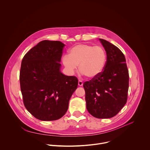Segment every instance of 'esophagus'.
Instances as JSON below:
<instances>
[{"mask_svg":"<svg viewBox=\"0 0 150 150\" xmlns=\"http://www.w3.org/2000/svg\"><path fill=\"white\" fill-rule=\"evenodd\" d=\"M78 84H79V86H82L83 85V81H82L79 80V82H78Z\"/></svg>","mask_w":150,"mask_h":150,"instance_id":"34e87169","label":"esophagus"}]
</instances>
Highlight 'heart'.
I'll list each match as a JSON object with an SVG mask.
<instances>
[{
  "label": "heart",
  "instance_id": "b5f03b06",
  "mask_svg": "<svg viewBox=\"0 0 150 150\" xmlns=\"http://www.w3.org/2000/svg\"><path fill=\"white\" fill-rule=\"evenodd\" d=\"M107 62V54L101 46L78 45L70 50L69 55L62 58V62L69 74H73L78 69L89 78H95L104 70Z\"/></svg>",
  "mask_w": 150,
  "mask_h": 150
}]
</instances>
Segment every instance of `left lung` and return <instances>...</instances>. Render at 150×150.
I'll list each match as a JSON object with an SVG mask.
<instances>
[{
	"label": "left lung",
	"mask_w": 150,
	"mask_h": 150,
	"mask_svg": "<svg viewBox=\"0 0 150 150\" xmlns=\"http://www.w3.org/2000/svg\"><path fill=\"white\" fill-rule=\"evenodd\" d=\"M99 40L107 54L105 66L99 76L86 81L83 87L89 113L97 118H110L126 104L129 74L122 52L108 41Z\"/></svg>",
	"instance_id": "obj_1"
}]
</instances>
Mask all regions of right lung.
Here are the masks:
<instances>
[{"instance_id": "obj_1", "label": "right lung", "mask_w": 150, "mask_h": 150, "mask_svg": "<svg viewBox=\"0 0 150 150\" xmlns=\"http://www.w3.org/2000/svg\"><path fill=\"white\" fill-rule=\"evenodd\" d=\"M64 46L60 41L43 40L22 61L20 84L23 103L32 115L42 121L62 117L78 86L76 77L60 71Z\"/></svg>"}]
</instances>
